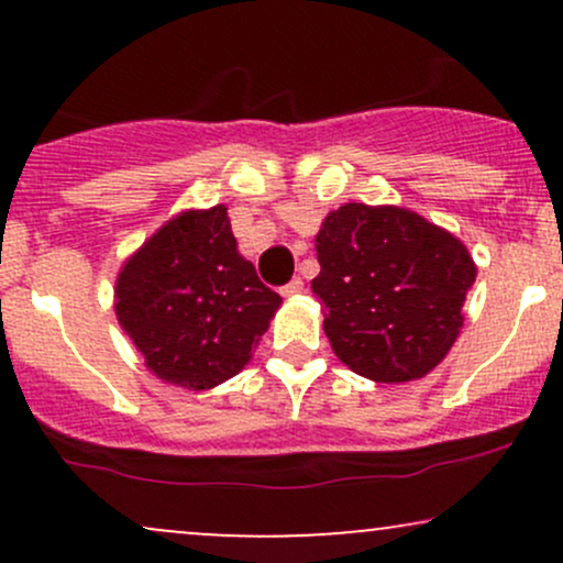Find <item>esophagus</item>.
Segmentation results:
<instances>
[{
  "mask_svg": "<svg viewBox=\"0 0 563 563\" xmlns=\"http://www.w3.org/2000/svg\"><path fill=\"white\" fill-rule=\"evenodd\" d=\"M301 290H303V283L299 280V277H294V280H290V283H286V286H283V288H280V294H283V296H286V299H290V296H299V294H301Z\"/></svg>",
  "mask_w": 563,
  "mask_h": 563,
  "instance_id": "obj_1",
  "label": "esophagus"
}]
</instances>
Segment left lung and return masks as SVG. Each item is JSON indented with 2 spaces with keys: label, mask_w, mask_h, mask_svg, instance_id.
<instances>
[{
  "label": "left lung",
  "mask_w": 563,
  "mask_h": 563,
  "mask_svg": "<svg viewBox=\"0 0 563 563\" xmlns=\"http://www.w3.org/2000/svg\"><path fill=\"white\" fill-rule=\"evenodd\" d=\"M314 251L312 294L349 371L405 384L448 357L476 280L463 241L405 206L344 203L322 219Z\"/></svg>",
  "instance_id": "1"
}]
</instances>
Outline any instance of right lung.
<instances>
[{
	"label": "right lung",
	"mask_w": 563,
	"mask_h": 563,
	"mask_svg": "<svg viewBox=\"0 0 563 563\" xmlns=\"http://www.w3.org/2000/svg\"><path fill=\"white\" fill-rule=\"evenodd\" d=\"M280 303L238 251L224 203L161 224L121 264L113 290L121 331L147 371L187 391L238 376Z\"/></svg>",
	"instance_id": "right-lung-1"
}]
</instances>
